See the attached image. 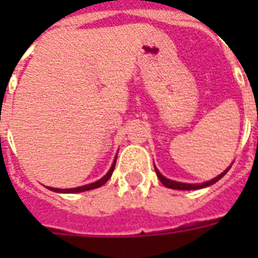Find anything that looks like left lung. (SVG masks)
<instances>
[{
    "mask_svg": "<svg viewBox=\"0 0 258 258\" xmlns=\"http://www.w3.org/2000/svg\"><path fill=\"white\" fill-rule=\"evenodd\" d=\"M231 168V166L224 170L220 175H217L216 178L210 179V181H206V182H202V184H185V182H178V181H173V179L166 178L156 167H155V171H156L157 177L162 181V184L166 186V188H170V189H178V190H194V189H202V188H206V186H210V185L216 184L218 179H221L225 174L228 173V170Z\"/></svg>",
    "mask_w": 258,
    "mask_h": 258,
    "instance_id": "obj_1",
    "label": "left lung"
}]
</instances>
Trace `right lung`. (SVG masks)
Returning <instances> with one entry per match:
<instances>
[{
  "label": "right lung",
  "instance_id": "1",
  "mask_svg": "<svg viewBox=\"0 0 258 258\" xmlns=\"http://www.w3.org/2000/svg\"><path fill=\"white\" fill-rule=\"evenodd\" d=\"M116 159H117V157H114V162H113L112 167L109 168V171H107L101 179H98V181L92 182V184L83 185V186H77V188H70V189H59V188H51V186H48V189L53 190V192H59V194H77V192H85V190L96 189V188H99V186H102L103 184H106L107 179L112 177L113 170H114V166H116Z\"/></svg>",
  "mask_w": 258,
  "mask_h": 258
}]
</instances>
